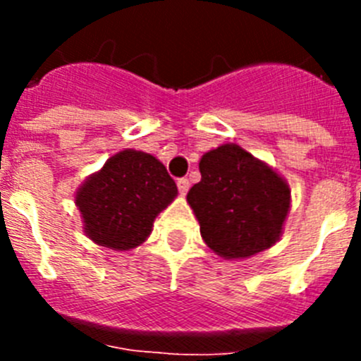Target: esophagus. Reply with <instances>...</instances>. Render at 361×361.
<instances>
[{
    "instance_id": "esophagus-1",
    "label": "esophagus",
    "mask_w": 361,
    "mask_h": 361,
    "mask_svg": "<svg viewBox=\"0 0 361 361\" xmlns=\"http://www.w3.org/2000/svg\"><path fill=\"white\" fill-rule=\"evenodd\" d=\"M177 188H178V193H180V195H186L188 190H190V180H188L186 177L178 178V180H177Z\"/></svg>"
}]
</instances>
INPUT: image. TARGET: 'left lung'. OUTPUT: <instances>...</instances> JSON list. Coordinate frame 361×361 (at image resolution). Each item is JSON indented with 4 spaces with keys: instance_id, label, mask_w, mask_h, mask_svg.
Masks as SVG:
<instances>
[{
    "instance_id": "8db88e82",
    "label": "left lung",
    "mask_w": 361,
    "mask_h": 361,
    "mask_svg": "<svg viewBox=\"0 0 361 361\" xmlns=\"http://www.w3.org/2000/svg\"><path fill=\"white\" fill-rule=\"evenodd\" d=\"M202 178L188 191L204 242L224 258H245L279 240L289 188L269 166L237 145L202 155Z\"/></svg>"
}]
</instances>
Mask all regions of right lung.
I'll list each match as a JSON object with an SVG mask.
<instances>
[{
    "label": "right lung",
    "mask_w": 361,
    "mask_h": 361,
    "mask_svg": "<svg viewBox=\"0 0 361 361\" xmlns=\"http://www.w3.org/2000/svg\"><path fill=\"white\" fill-rule=\"evenodd\" d=\"M177 195L164 164L148 153L124 149L78 191L86 235L110 250H132L152 233L153 220Z\"/></svg>",
    "instance_id": "obj_1"
}]
</instances>
